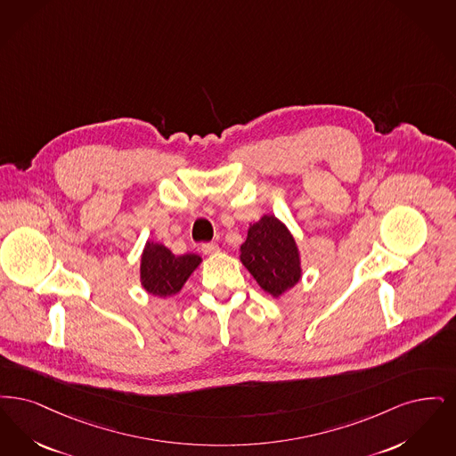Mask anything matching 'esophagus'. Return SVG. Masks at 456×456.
<instances>
[{
    "label": "esophagus",
    "mask_w": 456,
    "mask_h": 456,
    "mask_svg": "<svg viewBox=\"0 0 456 456\" xmlns=\"http://www.w3.org/2000/svg\"><path fill=\"white\" fill-rule=\"evenodd\" d=\"M200 250L204 256H215L219 252L218 243H202Z\"/></svg>",
    "instance_id": "esophagus-1"
}]
</instances>
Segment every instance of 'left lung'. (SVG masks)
<instances>
[{
	"label": "left lung",
	"mask_w": 456,
	"mask_h": 456,
	"mask_svg": "<svg viewBox=\"0 0 456 456\" xmlns=\"http://www.w3.org/2000/svg\"><path fill=\"white\" fill-rule=\"evenodd\" d=\"M240 260L271 297L284 295L301 279L297 241L286 224L273 215H264L250 224L247 240L240 247Z\"/></svg>",
	"instance_id": "obj_1"
}]
</instances>
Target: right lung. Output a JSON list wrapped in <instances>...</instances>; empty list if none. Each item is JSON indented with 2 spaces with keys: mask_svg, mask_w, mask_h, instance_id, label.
<instances>
[{
  "mask_svg": "<svg viewBox=\"0 0 456 456\" xmlns=\"http://www.w3.org/2000/svg\"><path fill=\"white\" fill-rule=\"evenodd\" d=\"M202 258L196 254L175 256L165 245L146 241L141 256V284L153 297L177 295Z\"/></svg>",
  "mask_w": 456,
  "mask_h": 456,
  "instance_id": "1",
  "label": "right lung"
}]
</instances>
